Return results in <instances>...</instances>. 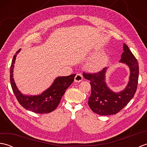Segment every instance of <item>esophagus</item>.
<instances>
[{"label":"esophagus","mask_w":147,"mask_h":147,"mask_svg":"<svg viewBox=\"0 0 147 147\" xmlns=\"http://www.w3.org/2000/svg\"><path fill=\"white\" fill-rule=\"evenodd\" d=\"M83 80V76L82 75V74H77L75 78H74V82H80Z\"/></svg>","instance_id":"34e87169"}]
</instances>
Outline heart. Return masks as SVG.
Returning <instances> with one entry per match:
<instances>
[{
  "label": "heart",
  "instance_id": "1",
  "mask_svg": "<svg viewBox=\"0 0 147 147\" xmlns=\"http://www.w3.org/2000/svg\"><path fill=\"white\" fill-rule=\"evenodd\" d=\"M106 62L105 57H96L89 64V68L92 71H98L104 67Z\"/></svg>",
  "mask_w": 147,
  "mask_h": 147
}]
</instances>
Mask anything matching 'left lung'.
Instances as JSON below:
<instances>
[{
  "mask_svg": "<svg viewBox=\"0 0 147 147\" xmlns=\"http://www.w3.org/2000/svg\"><path fill=\"white\" fill-rule=\"evenodd\" d=\"M119 61L129 67L130 76L126 88L118 93L112 92L105 82L107 67L95 73H83L85 79L90 81L92 93L88 98V105L95 113L101 115L115 114L128 104L135 95L139 76V65L136 57L125 43Z\"/></svg>",
  "mask_w": 147,
  "mask_h": 147,
  "instance_id": "8db88e82",
  "label": "left lung"
}]
</instances>
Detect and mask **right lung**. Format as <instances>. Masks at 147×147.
Listing matches in <instances>:
<instances>
[{
	"label": "right lung",
	"instance_id": "right-lung-1",
	"mask_svg": "<svg viewBox=\"0 0 147 147\" xmlns=\"http://www.w3.org/2000/svg\"><path fill=\"white\" fill-rule=\"evenodd\" d=\"M20 51V49L16 52V54H18ZM16 54L14 55L11 65L10 82L12 91L18 101L24 109L35 113L47 114L54 111L60 103L65 90L73 82L76 74L57 78L51 87L43 92L41 95H24L19 91L13 78V68Z\"/></svg>",
	"mask_w": 147,
	"mask_h": 147
}]
</instances>
